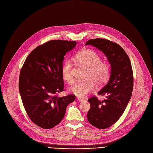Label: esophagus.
I'll return each instance as SVG.
<instances>
[{
  "instance_id": "esophagus-1",
  "label": "esophagus",
  "mask_w": 153,
  "mask_h": 153,
  "mask_svg": "<svg viewBox=\"0 0 153 153\" xmlns=\"http://www.w3.org/2000/svg\"><path fill=\"white\" fill-rule=\"evenodd\" d=\"M76 99H77V101H78L79 102H82V101H84V99H82V98H80V97H77V98H76Z\"/></svg>"
}]
</instances>
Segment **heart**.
<instances>
[{
	"mask_svg": "<svg viewBox=\"0 0 153 153\" xmlns=\"http://www.w3.org/2000/svg\"><path fill=\"white\" fill-rule=\"evenodd\" d=\"M75 60L79 64L88 68L86 81L76 82L69 88V92L78 97H83L92 91L96 86L102 85L106 83L110 75V66L106 62L101 61L100 56L91 49H83L75 55ZM73 62L70 59L63 62L61 75L64 80L71 83L73 80L72 74Z\"/></svg>",
	"mask_w": 153,
	"mask_h": 153,
	"instance_id": "b5f03b06",
	"label": "heart"
}]
</instances>
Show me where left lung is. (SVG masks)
I'll list each match as a JSON object with an SVG mask.
<instances>
[{
    "mask_svg": "<svg viewBox=\"0 0 153 153\" xmlns=\"http://www.w3.org/2000/svg\"><path fill=\"white\" fill-rule=\"evenodd\" d=\"M91 45L102 51L111 66L109 81L97 93L106 96L102 101L92 97L88 101L91 108L87 119L92 125L99 129L107 128L122 117L131 96L133 71L128 55L122 47L106 39H91Z\"/></svg>",
    "mask_w": 153,
    "mask_h": 153,
    "instance_id": "8db88e82",
    "label": "left lung"
}]
</instances>
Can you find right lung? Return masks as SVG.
<instances>
[{"mask_svg": "<svg viewBox=\"0 0 153 153\" xmlns=\"http://www.w3.org/2000/svg\"><path fill=\"white\" fill-rule=\"evenodd\" d=\"M75 41L54 40L35 48L20 71L19 91L24 108L32 122L44 129L53 128L64 118L75 95L57 97L64 91L61 67Z\"/></svg>", "mask_w": 153, "mask_h": 153, "instance_id": "add662e5", "label": "right lung"}]
</instances>
